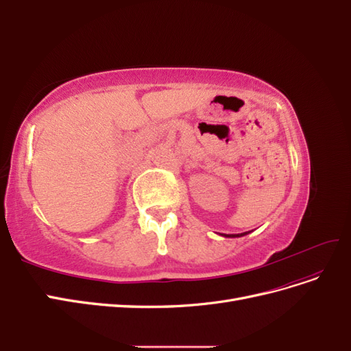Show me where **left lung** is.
Here are the masks:
<instances>
[{"instance_id": "1", "label": "left lung", "mask_w": 351, "mask_h": 351, "mask_svg": "<svg viewBox=\"0 0 351 351\" xmlns=\"http://www.w3.org/2000/svg\"><path fill=\"white\" fill-rule=\"evenodd\" d=\"M246 234H249V231L247 232H241V234H221L222 237H243V236H246Z\"/></svg>"}]
</instances>
